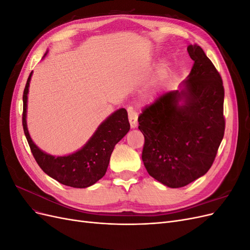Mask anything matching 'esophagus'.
Here are the masks:
<instances>
[{
  "label": "esophagus",
  "instance_id": "obj_1",
  "mask_svg": "<svg viewBox=\"0 0 250 250\" xmlns=\"http://www.w3.org/2000/svg\"><path fill=\"white\" fill-rule=\"evenodd\" d=\"M128 117H129V122L131 128H135L138 126V111L135 110L133 107H128Z\"/></svg>",
  "mask_w": 250,
  "mask_h": 250
}]
</instances>
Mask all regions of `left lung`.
Here are the masks:
<instances>
[{
	"mask_svg": "<svg viewBox=\"0 0 250 250\" xmlns=\"http://www.w3.org/2000/svg\"><path fill=\"white\" fill-rule=\"evenodd\" d=\"M187 50L194 65L184 87L158 97L138 119L145 138L144 166L150 176L174 188L209 170L225 130L220 74L197 44Z\"/></svg>",
	"mask_w": 250,
	"mask_h": 250,
	"instance_id": "left-lung-1",
	"label": "left lung"
}]
</instances>
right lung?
Segmentation results:
<instances>
[{"mask_svg": "<svg viewBox=\"0 0 250 250\" xmlns=\"http://www.w3.org/2000/svg\"><path fill=\"white\" fill-rule=\"evenodd\" d=\"M30 73L22 94V128L31 152L42 170L58 183L72 188H87L96 184L106 173L110 155L116 144L130 129L125 108H120L98 127L93 137L77 152L66 156H53L43 152L30 138L27 128V99Z\"/></svg>", "mask_w": 250, "mask_h": 250, "instance_id": "right-lung-1", "label": "right lung"}]
</instances>
